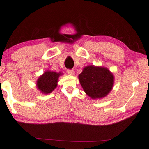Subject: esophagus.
<instances>
[{
    "label": "esophagus",
    "mask_w": 149,
    "mask_h": 149,
    "mask_svg": "<svg viewBox=\"0 0 149 149\" xmlns=\"http://www.w3.org/2000/svg\"><path fill=\"white\" fill-rule=\"evenodd\" d=\"M67 72H68V74H70V75H72L74 74V70L68 69V70H67Z\"/></svg>",
    "instance_id": "esophagus-1"
}]
</instances>
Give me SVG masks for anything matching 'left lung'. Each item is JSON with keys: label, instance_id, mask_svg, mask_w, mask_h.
Instances as JSON below:
<instances>
[{"label": "left lung", "instance_id": "1", "mask_svg": "<svg viewBox=\"0 0 149 149\" xmlns=\"http://www.w3.org/2000/svg\"><path fill=\"white\" fill-rule=\"evenodd\" d=\"M81 85L92 99L102 98L112 90L114 76L105 67L87 66L79 75Z\"/></svg>", "mask_w": 149, "mask_h": 149}]
</instances>
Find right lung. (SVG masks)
<instances>
[{
  "label": "right lung",
  "mask_w": 149,
  "mask_h": 149,
  "mask_svg": "<svg viewBox=\"0 0 149 149\" xmlns=\"http://www.w3.org/2000/svg\"><path fill=\"white\" fill-rule=\"evenodd\" d=\"M62 73L51 72L47 70L39 77L37 80L36 86L44 94H49L57 86L58 77Z\"/></svg>",
  "instance_id": "1"
}]
</instances>
